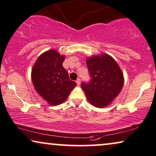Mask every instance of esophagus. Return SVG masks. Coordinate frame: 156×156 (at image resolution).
<instances>
[{"label":"esophagus","instance_id":"esophagus-1","mask_svg":"<svg viewBox=\"0 0 156 156\" xmlns=\"http://www.w3.org/2000/svg\"><path fill=\"white\" fill-rule=\"evenodd\" d=\"M76 84H78V85H80V84H81V80L80 78L79 79H77V80H76Z\"/></svg>","mask_w":156,"mask_h":156}]
</instances>
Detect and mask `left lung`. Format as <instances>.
Wrapping results in <instances>:
<instances>
[{
    "label": "left lung",
    "instance_id": "1",
    "mask_svg": "<svg viewBox=\"0 0 156 156\" xmlns=\"http://www.w3.org/2000/svg\"><path fill=\"white\" fill-rule=\"evenodd\" d=\"M91 80L82 82L87 100L93 106L102 108L108 106L120 94L124 77L120 66L107 54L93 56L86 60Z\"/></svg>",
    "mask_w": 156,
    "mask_h": 156
}]
</instances>
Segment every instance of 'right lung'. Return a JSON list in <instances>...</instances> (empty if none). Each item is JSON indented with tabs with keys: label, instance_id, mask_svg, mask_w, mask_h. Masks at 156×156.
<instances>
[{
	"label": "right lung",
	"instance_id": "obj_1",
	"mask_svg": "<svg viewBox=\"0 0 156 156\" xmlns=\"http://www.w3.org/2000/svg\"><path fill=\"white\" fill-rule=\"evenodd\" d=\"M65 56L51 49L41 54L31 71V80L38 94L51 105H58L67 99L76 83L69 80L62 63Z\"/></svg>",
	"mask_w": 156,
	"mask_h": 156
}]
</instances>
